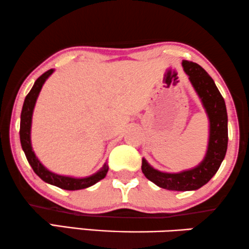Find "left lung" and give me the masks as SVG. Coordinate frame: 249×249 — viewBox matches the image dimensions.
Segmentation results:
<instances>
[{
    "instance_id": "left-lung-1",
    "label": "left lung",
    "mask_w": 249,
    "mask_h": 249,
    "mask_svg": "<svg viewBox=\"0 0 249 249\" xmlns=\"http://www.w3.org/2000/svg\"><path fill=\"white\" fill-rule=\"evenodd\" d=\"M183 68L189 75L194 89L202 101L210 121V137L207 155L200 165L181 173L157 171L142 160V171L157 186L172 191H193L210 181L222 163L228 146V116L226 103L210 75L196 63L183 60Z\"/></svg>"
}]
</instances>
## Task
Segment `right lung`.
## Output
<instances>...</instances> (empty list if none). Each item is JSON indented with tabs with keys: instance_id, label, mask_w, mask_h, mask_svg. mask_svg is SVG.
<instances>
[{
	"instance_id": "1",
	"label": "right lung",
	"mask_w": 249,
	"mask_h": 249,
	"mask_svg": "<svg viewBox=\"0 0 249 249\" xmlns=\"http://www.w3.org/2000/svg\"><path fill=\"white\" fill-rule=\"evenodd\" d=\"M53 70L47 71L46 73L41 75L40 77L37 78V81L35 82L34 86L30 89V92L28 93V95L24 99V103L22 107V111H21V121H20V142L22 149L26 154V157L29 161V164L31 165L34 172L40 178L42 181L49 184L58 186L63 190L68 191H75V190H82L86 189V187L92 186L95 183H98L100 179L106 178L107 169L109 167L104 164L103 168L95 173L94 175L89 176V178H70V176H63L55 174V173L50 172L47 169L44 165H42L32 150L31 142H30V130H31V119H32V112H34V107L36 104V101L40 93V89L44 85L45 81L48 78L50 75L53 74Z\"/></svg>"
}]
</instances>
